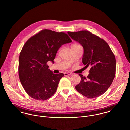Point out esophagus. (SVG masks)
Listing matches in <instances>:
<instances>
[{"label":"esophagus","instance_id":"obj_1","mask_svg":"<svg viewBox=\"0 0 130 130\" xmlns=\"http://www.w3.org/2000/svg\"><path fill=\"white\" fill-rule=\"evenodd\" d=\"M72 75V73H71V72H65L64 73V75L65 76H69V75Z\"/></svg>","mask_w":130,"mask_h":130}]
</instances>
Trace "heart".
Returning <instances> with one entry per match:
<instances>
[{
	"mask_svg": "<svg viewBox=\"0 0 130 130\" xmlns=\"http://www.w3.org/2000/svg\"><path fill=\"white\" fill-rule=\"evenodd\" d=\"M80 46V45H79V44H75L72 45V46Z\"/></svg>",
	"mask_w": 130,
	"mask_h": 130,
	"instance_id": "b5f03b06",
	"label": "heart"
}]
</instances>
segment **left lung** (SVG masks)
<instances>
[{
	"mask_svg": "<svg viewBox=\"0 0 130 130\" xmlns=\"http://www.w3.org/2000/svg\"><path fill=\"white\" fill-rule=\"evenodd\" d=\"M71 38L79 42L84 49L82 63L90 67L86 78L80 74L81 80L76 90L88 98L98 97L107 90L115 75L116 60L108 44L88 31L67 32Z\"/></svg>",
	"mask_w": 130,
	"mask_h": 130,
	"instance_id": "1",
	"label": "left lung"
}]
</instances>
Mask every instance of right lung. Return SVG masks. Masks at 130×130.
<instances>
[{"label": "right lung", "instance_id": "1", "mask_svg": "<svg viewBox=\"0 0 130 130\" xmlns=\"http://www.w3.org/2000/svg\"><path fill=\"white\" fill-rule=\"evenodd\" d=\"M71 42L67 34L48 29L35 34L26 42L20 54L18 75L29 96L35 100H46L54 94L64 75L54 74L47 63H54L59 49Z\"/></svg>", "mask_w": 130, "mask_h": 130}]
</instances>
